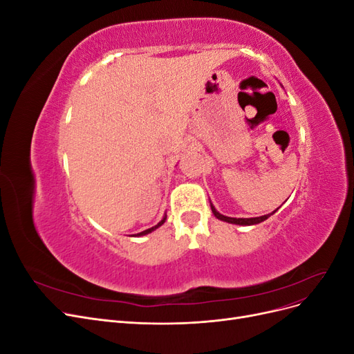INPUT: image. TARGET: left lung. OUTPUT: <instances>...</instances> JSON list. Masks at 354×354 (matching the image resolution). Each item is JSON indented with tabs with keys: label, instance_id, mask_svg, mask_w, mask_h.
Here are the masks:
<instances>
[{
	"label": "left lung",
	"instance_id": "8db88e82",
	"mask_svg": "<svg viewBox=\"0 0 354 354\" xmlns=\"http://www.w3.org/2000/svg\"><path fill=\"white\" fill-rule=\"evenodd\" d=\"M211 209H212V214L214 216H216L218 220H221V221H226V223H232V224H239V226H252V224H259V223H261V221H264V220H267L269 218L272 214H274L276 212V209L273 211V212H270V214H266V216H261V217H254V218H233V217H226V216H223V214H220L216 208H214V205L211 203Z\"/></svg>",
	"mask_w": 354,
	"mask_h": 354
}]
</instances>
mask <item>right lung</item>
I'll return each mask as SVG.
<instances>
[{"label":"right lung","instance_id":"1","mask_svg":"<svg viewBox=\"0 0 354 354\" xmlns=\"http://www.w3.org/2000/svg\"><path fill=\"white\" fill-rule=\"evenodd\" d=\"M165 220H167V216H164V218L160 220V221L156 224V226H153V227H151V229H147V230H143V232H140V233H137L136 236H145V234H147V233H152V232L156 230L159 226H162V224L165 223Z\"/></svg>","mask_w":354,"mask_h":354}]
</instances>
